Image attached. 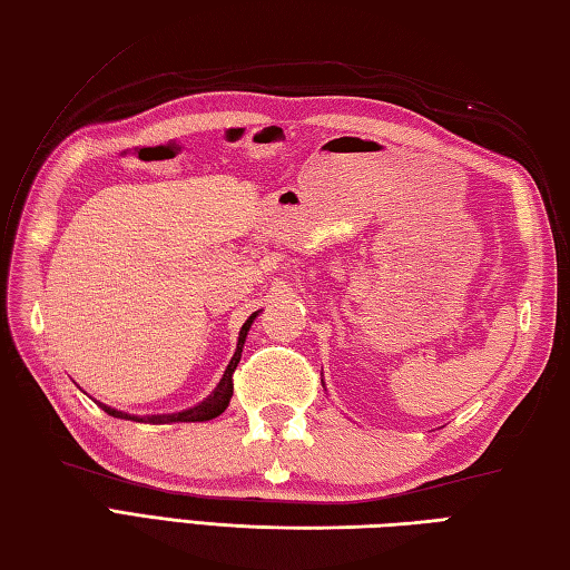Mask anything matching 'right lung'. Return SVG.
Returning a JSON list of instances; mask_svg holds the SVG:
<instances>
[{
	"label": "right lung",
	"mask_w": 570,
	"mask_h": 570,
	"mask_svg": "<svg viewBox=\"0 0 570 570\" xmlns=\"http://www.w3.org/2000/svg\"><path fill=\"white\" fill-rule=\"evenodd\" d=\"M257 316H259V311L252 313V316L245 321V325H242L239 337H237L235 355H233V360H229V365H227V370H225V374H223L220 384L215 386V392H213L208 399H205V402H200L198 406H190V409H186V411H178V414H154V416H144V423H188V421H210V419H215V416H220L223 411L227 409V404H229V396H233V374H235L237 362H239V357H242V347H245L247 333H249L252 323H254V318H257ZM100 406L107 411V414L115 416V419H131V421H137L135 416L125 414V411H117V409L105 406V404H100Z\"/></svg>",
	"instance_id": "right-lung-1"
}]
</instances>
